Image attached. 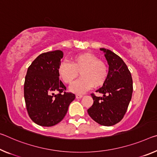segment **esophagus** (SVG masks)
I'll list each match as a JSON object with an SVG mask.
<instances>
[{"instance_id":"obj_1","label":"esophagus","mask_w":157,"mask_h":157,"mask_svg":"<svg viewBox=\"0 0 157 157\" xmlns=\"http://www.w3.org/2000/svg\"><path fill=\"white\" fill-rule=\"evenodd\" d=\"M83 96V95H82V94H76V98H81Z\"/></svg>"}]
</instances>
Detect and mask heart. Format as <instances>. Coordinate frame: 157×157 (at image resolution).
I'll return each mask as SVG.
<instances>
[{
  "instance_id": "obj_1",
  "label": "heart",
  "mask_w": 157,
  "mask_h": 157,
  "mask_svg": "<svg viewBox=\"0 0 157 157\" xmlns=\"http://www.w3.org/2000/svg\"><path fill=\"white\" fill-rule=\"evenodd\" d=\"M58 72L66 84H71L80 73L81 78L70 87L72 91L78 94H83L94 86L95 87L102 86L108 77V65L91 53L75 56L72 59L71 63L67 61L61 62Z\"/></svg>"
}]
</instances>
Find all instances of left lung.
<instances>
[{
  "label": "left lung",
  "mask_w": 157,
  "mask_h": 157,
  "mask_svg": "<svg viewBox=\"0 0 157 157\" xmlns=\"http://www.w3.org/2000/svg\"><path fill=\"white\" fill-rule=\"evenodd\" d=\"M105 52L109 65L108 79L96 92L103 96L91 94L94 103L88 109V114L99 124L113 126L123 119L127 110L133 93V79L124 61L109 49L101 48Z\"/></svg>",
  "instance_id": "obj_1"
}]
</instances>
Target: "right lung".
I'll return each mask as SVG.
<instances>
[{"label": "right lung", "instance_id": "right-lung-1", "mask_svg": "<svg viewBox=\"0 0 157 157\" xmlns=\"http://www.w3.org/2000/svg\"><path fill=\"white\" fill-rule=\"evenodd\" d=\"M63 56L61 50L44 52L27 71L24 86L26 110L32 121L40 126L49 127L60 122L75 98L74 94L66 91L59 78L58 68Z\"/></svg>", "mask_w": 157, "mask_h": 157}]
</instances>
